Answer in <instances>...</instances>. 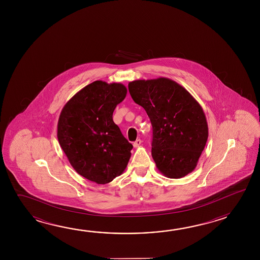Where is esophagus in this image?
Instances as JSON below:
<instances>
[{
    "label": "esophagus",
    "mask_w": 260,
    "mask_h": 260,
    "mask_svg": "<svg viewBox=\"0 0 260 260\" xmlns=\"http://www.w3.org/2000/svg\"><path fill=\"white\" fill-rule=\"evenodd\" d=\"M141 143H142L141 139H137V140L134 142V144H133V146H134V148H138V147H139V146L141 145Z\"/></svg>",
    "instance_id": "34e87169"
}]
</instances>
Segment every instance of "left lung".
Masks as SVG:
<instances>
[{"instance_id": "obj_1", "label": "left lung", "mask_w": 260, "mask_h": 260, "mask_svg": "<svg viewBox=\"0 0 260 260\" xmlns=\"http://www.w3.org/2000/svg\"><path fill=\"white\" fill-rule=\"evenodd\" d=\"M133 100L143 107L152 125L151 155L166 177L193 171L208 138L203 108L186 89L168 78L128 83Z\"/></svg>"}]
</instances>
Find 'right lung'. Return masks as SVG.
Listing matches in <instances>:
<instances>
[{
    "label": "right lung",
    "mask_w": 260,
    "mask_h": 260,
    "mask_svg": "<svg viewBox=\"0 0 260 260\" xmlns=\"http://www.w3.org/2000/svg\"><path fill=\"white\" fill-rule=\"evenodd\" d=\"M126 93L122 83L95 81L74 94L61 111V149L75 171L90 181L110 183L127 166L132 144L112 120Z\"/></svg>",
    "instance_id": "1"
}]
</instances>
